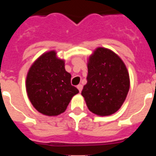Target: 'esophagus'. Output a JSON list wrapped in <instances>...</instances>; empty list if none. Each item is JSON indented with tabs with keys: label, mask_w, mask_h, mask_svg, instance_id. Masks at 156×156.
<instances>
[{
	"label": "esophagus",
	"mask_w": 156,
	"mask_h": 156,
	"mask_svg": "<svg viewBox=\"0 0 156 156\" xmlns=\"http://www.w3.org/2000/svg\"><path fill=\"white\" fill-rule=\"evenodd\" d=\"M77 89L79 90L80 92H81V90H82V89H83V85L82 84L77 85Z\"/></svg>",
	"instance_id": "1"
}]
</instances>
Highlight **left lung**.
<instances>
[{
	"instance_id": "1",
	"label": "left lung",
	"mask_w": 156,
	"mask_h": 156,
	"mask_svg": "<svg viewBox=\"0 0 156 156\" xmlns=\"http://www.w3.org/2000/svg\"><path fill=\"white\" fill-rule=\"evenodd\" d=\"M87 83L81 94L90 112L110 115L120 108L129 89V77L122 59L109 49L98 48L87 63Z\"/></svg>"
}]
</instances>
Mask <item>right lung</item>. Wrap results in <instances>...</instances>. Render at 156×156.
Wrapping results in <instances>:
<instances>
[{"label":"right lung","instance_id":"add662e5","mask_svg":"<svg viewBox=\"0 0 156 156\" xmlns=\"http://www.w3.org/2000/svg\"><path fill=\"white\" fill-rule=\"evenodd\" d=\"M27 92L30 102L44 115H58L66 111L79 90L71 84V74L65 69L64 60L55 51L40 56L27 76Z\"/></svg>","mask_w":156,"mask_h":156}]
</instances>
